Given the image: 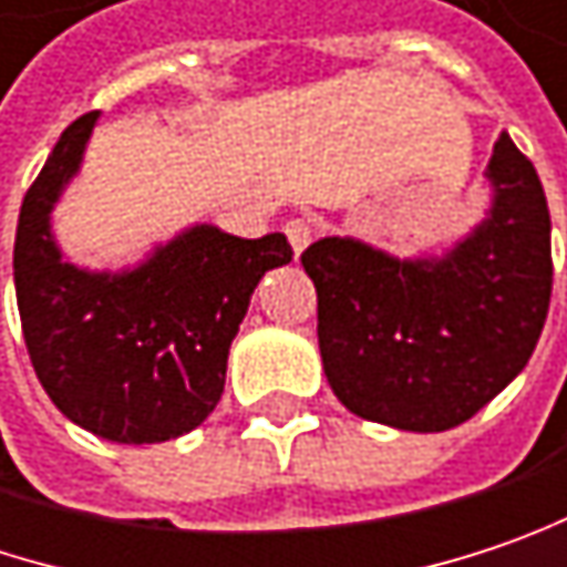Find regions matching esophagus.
Masks as SVG:
<instances>
[{"label": "esophagus", "mask_w": 567, "mask_h": 567, "mask_svg": "<svg viewBox=\"0 0 567 567\" xmlns=\"http://www.w3.org/2000/svg\"><path fill=\"white\" fill-rule=\"evenodd\" d=\"M284 231H287V241H290L293 255L300 258V255H303L306 245L312 241V225L306 223V219H290V223L284 225Z\"/></svg>", "instance_id": "1"}]
</instances>
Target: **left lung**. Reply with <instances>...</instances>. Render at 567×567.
<instances>
[{
  "mask_svg": "<svg viewBox=\"0 0 567 567\" xmlns=\"http://www.w3.org/2000/svg\"><path fill=\"white\" fill-rule=\"evenodd\" d=\"M484 177L487 216L442 258H393L339 235L303 251L322 371L354 416L445 432L526 368L551 297L548 203L506 132Z\"/></svg>",
  "mask_w": 567,
  "mask_h": 567,
  "instance_id": "obj_1",
  "label": "left lung"
}]
</instances>
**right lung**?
Instances as JSON below:
<instances>
[{
    "mask_svg": "<svg viewBox=\"0 0 567 567\" xmlns=\"http://www.w3.org/2000/svg\"><path fill=\"white\" fill-rule=\"evenodd\" d=\"M96 112L80 115L24 193L16 297L34 374L80 429L122 442H167L203 423L225 386L228 348L270 267L293 261L280 231L238 238L193 225L132 270L66 261L51 231L76 177Z\"/></svg>",
    "mask_w": 567,
    "mask_h": 567,
    "instance_id": "obj_1",
    "label": "right lung"
}]
</instances>
